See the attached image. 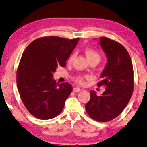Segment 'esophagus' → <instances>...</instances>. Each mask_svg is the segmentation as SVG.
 <instances>
[{"label":"esophagus","mask_w":147,"mask_h":147,"mask_svg":"<svg viewBox=\"0 0 147 147\" xmlns=\"http://www.w3.org/2000/svg\"><path fill=\"white\" fill-rule=\"evenodd\" d=\"M81 90L79 88V87H75L73 88V92H81Z\"/></svg>","instance_id":"34e87169"}]
</instances>
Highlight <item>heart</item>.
Here are the masks:
<instances>
[{
    "label": "heart",
    "instance_id": "1",
    "mask_svg": "<svg viewBox=\"0 0 147 147\" xmlns=\"http://www.w3.org/2000/svg\"><path fill=\"white\" fill-rule=\"evenodd\" d=\"M85 55H86V57H87L89 61L92 60H100V55L99 54V53L97 52L95 50L92 49H87L85 50ZM74 56L75 55L72 54L70 55V57H68V62H71L72 60H73ZM86 78H87V77H83V76L81 75H76L75 77H73V81H75L76 83L79 85H83L85 83V80Z\"/></svg>",
    "mask_w": 147,
    "mask_h": 147
}]
</instances>
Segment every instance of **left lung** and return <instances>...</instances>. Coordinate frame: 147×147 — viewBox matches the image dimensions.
<instances>
[{
	"label": "left lung",
	"instance_id": "1",
	"mask_svg": "<svg viewBox=\"0 0 147 147\" xmlns=\"http://www.w3.org/2000/svg\"><path fill=\"white\" fill-rule=\"evenodd\" d=\"M100 44L108 62L97 86H105L106 90L100 96L91 91L85 110L93 119L107 122L119 116L129 102L134 86V70L131 57L121 44L105 36L100 37Z\"/></svg>",
	"mask_w": 147,
	"mask_h": 147
}]
</instances>
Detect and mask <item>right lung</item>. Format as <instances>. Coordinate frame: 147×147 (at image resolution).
Wrapping results in <instances>:
<instances>
[{"label": "right lung", "instance_id": "add662e5", "mask_svg": "<svg viewBox=\"0 0 147 147\" xmlns=\"http://www.w3.org/2000/svg\"><path fill=\"white\" fill-rule=\"evenodd\" d=\"M79 38L49 36L37 38L24 50L17 70V86L28 112L42 120L60 114L72 91L68 83L52 79L58 66L64 67Z\"/></svg>", "mask_w": 147, "mask_h": 147}]
</instances>
